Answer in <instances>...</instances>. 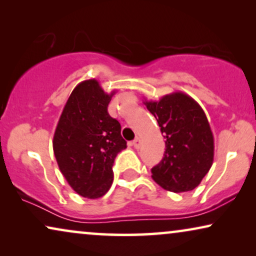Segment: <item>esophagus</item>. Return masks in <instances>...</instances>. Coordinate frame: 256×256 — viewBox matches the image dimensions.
I'll return each instance as SVG.
<instances>
[{"label":"esophagus","mask_w":256,"mask_h":256,"mask_svg":"<svg viewBox=\"0 0 256 256\" xmlns=\"http://www.w3.org/2000/svg\"><path fill=\"white\" fill-rule=\"evenodd\" d=\"M132 144H134V146H135L136 149H138L140 146H141V144H142V140L140 138H136L134 140V142H132Z\"/></svg>","instance_id":"obj_1"}]
</instances>
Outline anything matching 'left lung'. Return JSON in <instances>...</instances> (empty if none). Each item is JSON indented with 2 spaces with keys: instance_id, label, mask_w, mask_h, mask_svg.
Here are the masks:
<instances>
[{
  "instance_id": "1",
  "label": "left lung",
  "mask_w": 256,
  "mask_h": 256,
  "mask_svg": "<svg viewBox=\"0 0 256 256\" xmlns=\"http://www.w3.org/2000/svg\"><path fill=\"white\" fill-rule=\"evenodd\" d=\"M144 104L166 138L163 158L152 169V180L168 191L194 190L211 169L214 156V140L204 110L183 92Z\"/></svg>"
}]
</instances>
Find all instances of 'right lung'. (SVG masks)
<instances>
[{"instance_id": "right-lung-1", "label": "right lung", "mask_w": 256, "mask_h": 256, "mask_svg": "<svg viewBox=\"0 0 256 256\" xmlns=\"http://www.w3.org/2000/svg\"><path fill=\"white\" fill-rule=\"evenodd\" d=\"M115 90L107 94L96 79L82 82L72 90L54 135L59 170L82 197H102L113 183V164L127 142L121 126L108 114Z\"/></svg>"}]
</instances>
